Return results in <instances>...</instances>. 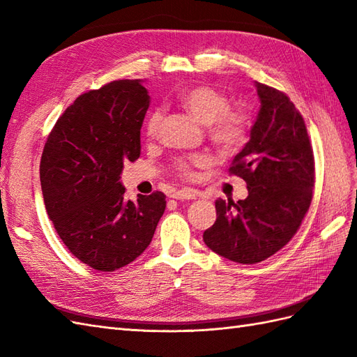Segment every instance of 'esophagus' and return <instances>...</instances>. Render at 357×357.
Instances as JSON below:
<instances>
[{
	"instance_id": "34e87169",
	"label": "esophagus",
	"mask_w": 357,
	"mask_h": 357,
	"mask_svg": "<svg viewBox=\"0 0 357 357\" xmlns=\"http://www.w3.org/2000/svg\"><path fill=\"white\" fill-rule=\"evenodd\" d=\"M197 191L190 190V188H184V190H178L175 193H172L170 197L172 199H178V200H190V199H196Z\"/></svg>"
}]
</instances>
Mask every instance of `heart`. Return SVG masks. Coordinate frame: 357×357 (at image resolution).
I'll use <instances>...</instances> for the list:
<instances>
[{"instance_id": "heart-1", "label": "heart", "mask_w": 357, "mask_h": 357, "mask_svg": "<svg viewBox=\"0 0 357 357\" xmlns=\"http://www.w3.org/2000/svg\"><path fill=\"white\" fill-rule=\"evenodd\" d=\"M179 102L193 114L199 122L206 125L209 140L222 153H234L241 149L249 139L252 121L241 108H232L231 99L225 91L209 84H197L185 89L179 95ZM162 122L161 109H153L144 123L148 139L158 135ZM208 164L205 155H190L173 161V170L182 178H191L196 167Z\"/></svg>"}]
</instances>
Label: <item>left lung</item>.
Listing matches in <instances>:
<instances>
[{"label": "left lung", "mask_w": 357, "mask_h": 357, "mask_svg": "<svg viewBox=\"0 0 357 357\" xmlns=\"http://www.w3.org/2000/svg\"><path fill=\"white\" fill-rule=\"evenodd\" d=\"M261 109L250 140L235 155L229 175L245 181L249 196L217 199L215 223L204 241L220 257L258 264L287 245L312 202L315 160L303 116L283 91L257 83Z\"/></svg>", "instance_id": "left-lung-1"}]
</instances>
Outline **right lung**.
<instances>
[{
  "instance_id": "1",
  "label": "right lung",
  "mask_w": 357,
  "mask_h": 357,
  "mask_svg": "<svg viewBox=\"0 0 357 357\" xmlns=\"http://www.w3.org/2000/svg\"><path fill=\"white\" fill-rule=\"evenodd\" d=\"M149 95L139 79L112 81L69 105L51 130L40 160L43 202L63 244L83 264L114 271L151 244L166 196L126 200L121 173L142 152Z\"/></svg>"
}]
</instances>
